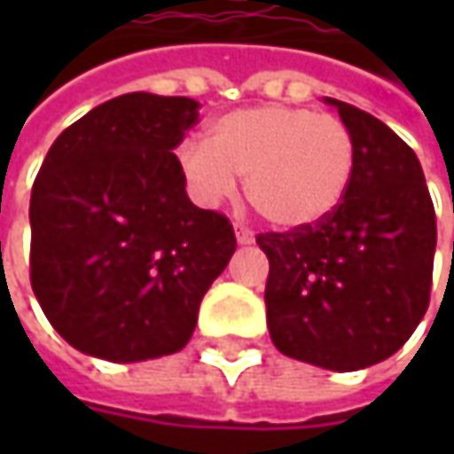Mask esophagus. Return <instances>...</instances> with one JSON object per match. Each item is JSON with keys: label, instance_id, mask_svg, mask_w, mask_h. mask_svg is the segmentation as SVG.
Masks as SVG:
<instances>
[{"label": "esophagus", "instance_id": "esophagus-1", "mask_svg": "<svg viewBox=\"0 0 454 454\" xmlns=\"http://www.w3.org/2000/svg\"><path fill=\"white\" fill-rule=\"evenodd\" d=\"M237 242L239 245H250V242H254V232L250 227H237Z\"/></svg>", "mask_w": 454, "mask_h": 454}]
</instances>
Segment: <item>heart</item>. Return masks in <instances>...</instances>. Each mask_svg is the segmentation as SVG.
<instances>
[{"label": "heart", "mask_w": 454, "mask_h": 454, "mask_svg": "<svg viewBox=\"0 0 454 454\" xmlns=\"http://www.w3.org/2000/svg\"><path fill=\"white\" fill-rule=\"evenodd\" d=\"M176 166L204 207L230 200L245 174V194L260 217L283 230H303L331 217L346 200L356 144L336 115L260 106L217 118L207 141L179 144Z\"/></svg>", "instance_id": "1"}]
</instances>
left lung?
I'll use <instances>...</instances> for the list:
<instances>
[{
  "label": "left lung",
  "mask_w": 454,
  "mask_h": 454,
  "mask_svg": "<svg viewBox=\"0 0 454 454\" xmlns=\"http://www.w3.org/2000/svg\"><path fill=\"white\" fill-rule=\"evenodd\" d=\"M354 133L356 171L328 219L260 232L265 305L286 356L356 372L396 354L425 318L437 219L417 153L372 114L328 98Z\"/></svg>",
  "instance_id": "left-lung-1"
}]
</instances>
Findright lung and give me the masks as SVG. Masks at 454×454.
I'll return each instance as SVG.
<instances>
[{
    "label": "right lung",
    "instance_id": "right-lung-1",
    "mask_svg": "<svg viewBox=\"0 0 454 454\" xmlns=\"http://www.w3.org/2000/svg\"><path fill=\"white\" fill-rule=\"evenodd\" d=\"M197 108L126 93L67 126L44 156L29 200V280L82 354L129 364L184 348L235 253L230 219L194 207L176 166Z\"/></svg>",
    "mask_w": 454,
    "mask_h": 454
}]
</instances>
